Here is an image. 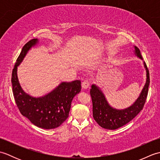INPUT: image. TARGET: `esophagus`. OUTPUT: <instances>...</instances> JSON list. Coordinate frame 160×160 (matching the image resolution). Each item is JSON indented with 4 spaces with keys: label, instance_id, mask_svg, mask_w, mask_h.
I'll list each match as a JSON object with an SVG mask.
<instances>
[{
    "label": "esophagus",
    "instance_id": "34e87169",
    "mask_svg": "<svg viewBox=\"0 0 160 160\" xmlns=\"http://www.w3.org/2000/svg\"><path fill=\"white\" fill-rule=\"evenodd\" d=\"M89 86H90V82H89V80H85L82 82V88L83 89H87V88L89 87Z\"/></svg>",
    "mask_w": 160,
    "mask_h": 160
}]
</instances>
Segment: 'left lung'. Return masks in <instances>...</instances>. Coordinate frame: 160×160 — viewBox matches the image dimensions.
Returning a JSON list of instances; mask_svg holds the SVG:
<instances>
[{"label": "left lung", "mask_w": 160, "mask_h": 160, "mask_svg": "<svg viewBox=\"0 0 160 160\" xmlns=\"http://www.w3.org/2000/svg\"><path fill=\"white\" fill-rule=\"evenodd\" d=\"M135 49L137 56L142 59L140 49L137 47H135ZM144 64L147 70V82L138 100L132 106L126 109L117 110L112 108L108 104L104 94L99 88L94 84L91 86L90 95L93 104V116L94 120L101 127L110 130H115L123 127L131 121L143 109L150 83V76L148 67L146 62H144Z\"/></svg>", "instance_id": "8db88e82"}]
</instances>
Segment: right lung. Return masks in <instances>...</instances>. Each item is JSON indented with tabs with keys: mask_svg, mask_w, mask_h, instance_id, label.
Listing matches in <instances>:
<instances>
[{
	"mask_svg": "<svg viewBox=\"0 0 160 160\" xmlns=\"http://www.w3.org/2000/svg\"><path fill=\"white\" fill-rule=\"evenodd\" d=\"M38 42L32 39L23 46L12 70V83L13 98L20 113L36 127L45 129L58 127L69 117L71 101L81 90L80 80L62 82L46 96L33 98L25 93L18 82L17 67L32 47Z\"/></svg>",
	"mask_w": 160,
	"mask_h": 160,
	"instance_id": "right-lung-1",
	"label": "right lung"
}]
</instances>
